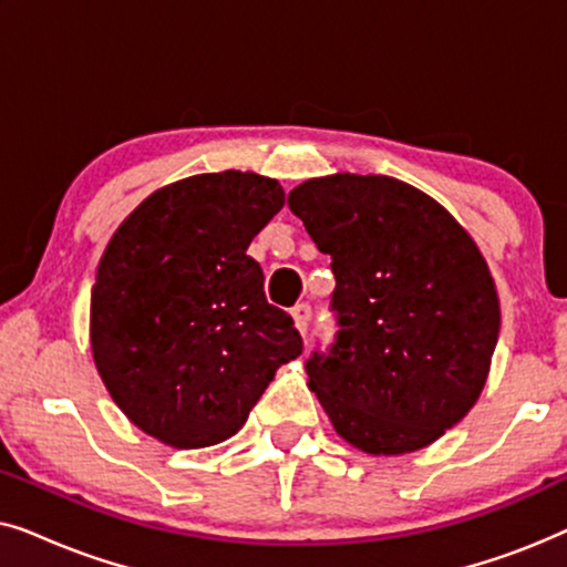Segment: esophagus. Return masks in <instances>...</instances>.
<instances>
[{"label":"esophagus","mask_w":567,"mask_h":567,"mask_svg":"<svg viewBox=\"0 0 567 567\" xmlns=\"http://www.w3.org/2000/svg\"><path fill=\"white\" fill-rule=\"evenodd\" d=\"M291 315H293V322H297L299 332H307L309 320H312V307H309V305H297V307L291 309Z\"/></svg>","instance_id":"1"}]
</instances>
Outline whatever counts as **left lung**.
<instances>
[{
	"mask_svg": "<svg viewBox=\"0 0 567 567\" xmlns=\"http://www.w3.org/2000/svg\"><path fill=\"white\" fill-rule=\"evenodd\" d=\"M289 208L330 255L338 332L307 359L309 390L367 454L429 446L483 392L498 343V293L454 216L386 175L301 183Z\"/></svg>",
	"mask_w": 567,
	"mask_h": 567,
	"instance_id": "left-lung-1",
	"label": "left lung"
}]
</instances>
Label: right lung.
I'll use <instances>...</instances> for the list:
<instances>
[{
    "instance_id": "1",
    "label": "right lung",
    "mask_w": 567,
    "mask_h": 567,
    "mask_svg": "<svg viewBox=\"0 0 567 567\" xmlns=\"http://www.w3.org/2000/svg\"><path fill=\"white\" fill-rule=\"evenodd\" d=\"M281 208L270 177L196 175L146 198L105 247L92 355L115 405L150 436L177 449L235 436L276 369L305 348L247 255Z\"/></svg>"
}]
</instances>
